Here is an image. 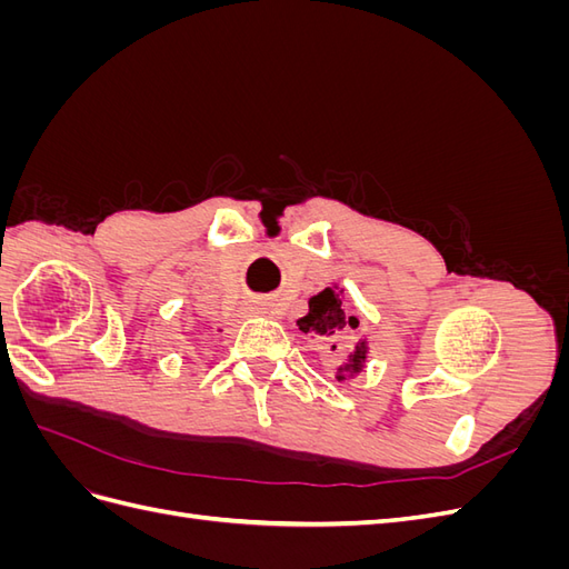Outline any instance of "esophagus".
<instances>
[{
    "label": "esophagus",
    "mask_w": 569,
    "mask_h": 569,
    "mask_svg": "<svg viewBox=\"0 0 569 569\" xmlns=\"http://www.w3.org/2000/svg\"><path fill=\"white\" fill-rule=\"evenodd\" d=\"M261 313H266V311H263V308H261V306H256V303H253V306H249V308H247V311H244V318H251V316H261Z\"/></svg>",
    "instance_id": "1"
}]
</instances>
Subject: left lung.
Segmentation results:
<instances>
[{
	"label": "left lung",
	"mask_w": 569,
	"mask_h": 569,
	"mask_svg": "<svg viewBox=\"0 0 569 569\" xmlns=\"http://www.w3.org/2000/svg\"><path fill=\"white\" fill-rule=\"evenodd\" d=\"M341 299H343V289L339 284L325 287L316 297L308 299V313L297 320L301 332L330 343L332 351H337V343H335L337 339L351 335L358 327V320L353 316L343 313ZM368 353H370V343L368 339L360 337L353 343V351L349 353V358L337 368V375H335L337 382H349L363 372Z\"/></svg>",
	"instance_id": "1"
}]
</instances>
